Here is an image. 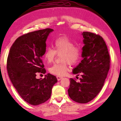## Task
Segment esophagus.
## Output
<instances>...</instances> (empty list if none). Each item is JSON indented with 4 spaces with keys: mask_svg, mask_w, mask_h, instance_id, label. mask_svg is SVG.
Masks as SVG:
<instances>
[{
    "mask_svg": "<svg viewBox=\"0 0 121 121\" xmlns=\"http://www.w3.org/2000/svg\"><path fill=\"white\" fill-rule=\"evenodd\" d=\"M56 78H57V79H58V81H60V80H61V79L63 78V77H61V76H57Z\"/></svg>",
    "mask_w": 121,
    "mask_h": 121,
    "instance_id": "1",
    "label": "esophagus"
}]
</instances>
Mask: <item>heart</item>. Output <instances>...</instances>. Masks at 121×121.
<instances>
[{
  "instance_id": "1",
  "label": "heart",
  "mask_w": 121,
  "mask_h": 121,
  "mask_svg": "<svg viewBox=\"0 0 121 121\" xmlns=\"http://www.w3.org/2000/svg\"><path fill=\"white\" fill-rule=\"evenodd\" d=\"M54 50L51 48H46L44 56L47 62L52 63L57 54L61 55L62 63L52 65L49 71L52 74L63 76L69 70L68 63L75 65L80 60L82 56L81 47L74 45L72 40L67 36L59 37L55 40L53 44Z\"/></svg>"
}]
</instances>
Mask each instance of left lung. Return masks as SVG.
<instances>
[{"instance_id": "obj_1", "label": "left lung", "mask_w": 121, "mask_h": 121, "mask_svg": "<svg viewBox=\"0 0 121 121\" xmlns=\"http://www.w3.org/2000/svg\"><path fill=\"white\" fill-rule=\"evenodd\" d=\"M85 45L83 59L73 69V73L81 75L80 81L70 79L69 96L75 102L85 104L93 100L101 91L110 68V56L106 43L99 35L83 32Z\"/></svg>"}]
</instances>
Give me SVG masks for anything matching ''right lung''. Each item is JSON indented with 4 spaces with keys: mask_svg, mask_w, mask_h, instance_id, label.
Wrapping results in <instances>:
<instances>
[{
    "mask_svg": "<svg viewBox=\"0 0 121 121\" xmlns=\"http://www.w3.org/2000/svg\"><path fill=\"white\" fill-rule=\"evenodd\" d=\"M53 29L46 28L29 32L16 39L10 48L7 60V73L16 91L24 101L38 105L51 97L53 86L58 80L48 73L43 79H37L38 73H45L42 56L46 41Z\"/></svg>",
    "mask_w": 121,
    "mask_h": 121,
    "instance_id": "obj_1",
    "label": "right lung"
}]
</instances>
